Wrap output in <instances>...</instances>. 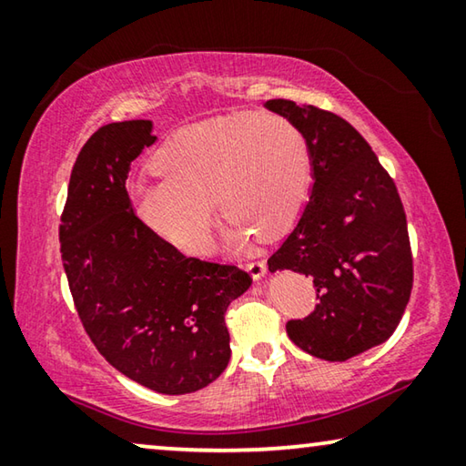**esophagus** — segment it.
<instances>
[{"label": "esophagus", "mask_w": 466, "mask_h": 466, "mask_svg": "<svg viewBox=\"0 0 466 466\" xmlns=\"http://www.w3.org/2000/svg\"><path fill=\"white\" fill-rule=\"evenodd\" d=\"M247 271L250 273V278L257 281V279L265 278V273H267V265H265V261H252V263H248V265H247Z\"/></svg>", "instance_id": "1"}]
</instances>
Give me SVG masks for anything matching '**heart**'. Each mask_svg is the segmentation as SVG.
Segmentation results:
<instances>
[{"instance_id":"obj_1","label":"heart","mask_w":466,"mask_h":466,"mask_svg":"<svg viewBox=\"0 0 466 466\" xmlns=\"http://www.w3.org/2000/svg\"><path fill=\"white\" fill-rule=\"evenodd\" d=\"M157 180L131 187L137 218L187 255L211 247L216 201L230 218L228 242L278 238L302 214L312 185L304 131L279 115L236 113L188 125L154 154Z\"/></svg>"}]
</instances>
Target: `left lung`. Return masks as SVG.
Instances as JSON below:
<instances>
[{
  "label": "left lung",
  "instance_id": "8db88e82",
  "mask_svg": "<svg viewBox=\"0 0 466 466\" xmlns=\"http://www.w3.org/2000/svg\"><path fill=\"white\" fill-rule=\"evenodd\" d=\"M265 106L304 131L312 156L310 199L267 265L312 278L320 302L286 330L310 356L345 361L384 343L403 319L413 288L403 203L368 141L341 116L283 98Z\"/></svg>",
  "mask_w": 466,
  "mask_h": 466
}]
</instances>
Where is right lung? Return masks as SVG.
Here are the masks:
<instances>
[{
	"label": "right lung",
	"mask_w": 466,
	"mask_h": 466,
	"mask_svg": "<svg viewBox=\"0 0 466 466\" xmlns=\"http://www.w3.org/2000/svg\"><path fill=\"white\" fill-rule=\"evenodd\" d=\"M152 129L144 119L110 123L86 141L61 216V258L86 333L108 364L149 390L187 394L226 370V310L252 279L185 257L133 214L125 183L157 139Z\"/></svg>",
	"instance_id": "obj_1"
}]
</instances>
